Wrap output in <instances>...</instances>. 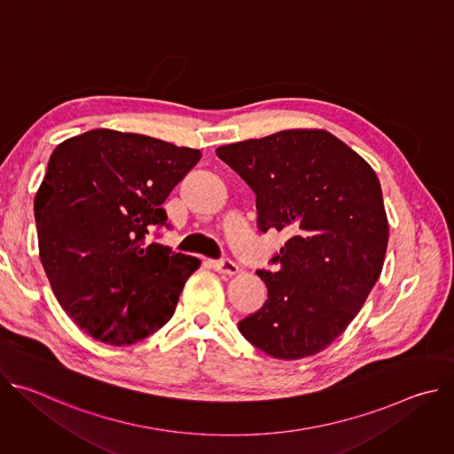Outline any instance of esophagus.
I'll return each instance as SVG.
<instances>
[{
  "mask_svg": "<svg viewBox=\"0 0 454 454\" xmlns=\"http://www.w3.org/2000/svg\"><path fill=\"white\" fill-rule=\"evenodd\" d=\"M210 264H212V268H214L215 271L224 273V275H235V273H239V266H237L233 261H230V258H221V261H212Z\"/></svg>",
  "mask_w": 454,
  "mask_h": 454,
  "instance_id": "34e87169",
  "label": "esophagus"
}]
</instances>
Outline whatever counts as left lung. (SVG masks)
<instances>
[{"label": "left lung", "mask_w": 454, "mask_h": 454, "mask_svg": "<svg viewBox=\"0 0 454 454\" xmlns=\"http://www.w3.org/2000/svg\"><path fill=\"white\" fill-rule=\"evenodd\" d=\"M215 154L256 198V226L289 239L258 270L268 300L239 321L240 334L277 359L331 345L375 286L387 246V219L372 167L321 129H289L223 145Z\"/></svg>", "instance_id": "8db88e82"}]
</instances>
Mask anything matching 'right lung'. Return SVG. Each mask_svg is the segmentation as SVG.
<instances>
[{
	"instance_id": "add662e5",
	"label": "right lung",
	"mask_w": 454,
	"mask_h": 454,
	"mask_svg": "<svg viewBox=\"0 0 454 454\" xmlns=\"http://www.w3.org/2000/svg\"><path fill=\"white\" fill-rule=\"evenodd\" d=\"M201 153L95 129L57 145L35 196L39 256L55 298L91 338L131 345L172 317L196 256L147 240Z\"/></svg>"
}]
</instances>
